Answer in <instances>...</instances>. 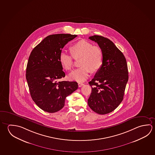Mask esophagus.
Here are the masks:
<instances>
[{
  "label": "esophagus",
  "mask_w": 155,
  "mask_h": 155,
  "mask_svg": "<svg viewBox=\"0 0 155 155\" xmlns=\"http://www.w3.org/2000/svg\"><path fill=\"white\" fill-rule=\"evenodd\" d=\"M78 84L79 87H81V86H83V85H84L83 83H80V82H79L78 83Z\"/></svg>",
  "instance_id": "1"
}]
</instances>
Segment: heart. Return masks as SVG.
Here are the masks:
<instances>
[{
	"mask_svg": "<svg viewBox=\"0 0 155 155\" xmlns=\"http://www.w3.org/2000/svg\"><path fill=\"white\" fill-rule=\"evenodd\" d=\"M72 54L62 50L59 54V61L66 70H71L74 66V56H82L81 67L72 71L69 75L70 78L78 81H84L88 78L92 71H97L102 65L103 52L98 46H93L91 42L81 40L71 47Z\"/></svg>",
	"mask_w": 155,
	"mask_h": 155,
	"instance_id": "b5f03b06",
	"label": "heart"
}]
</instances>
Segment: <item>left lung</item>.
Masks as SVG:
<instances>
[{
    "label": "left lung",
    "mask_w": 155,
    "mask_h": 155,
    "mask_svg": "<svg viewBox=\"0 0 155 155\" xmlns=\"http://www.w3.org/2000/svg\"><path fill=\"white\" fill-rule=\"evenodd\" d=\"M89 38L102 48L103 60L94 78L89 82L92 91L87 103L96 113L108 114L123 100L128 80L127 62L122 52L108 38L98 35Z\"/></svg>",
    "instance_id": "obj_1"
}]
</instances>
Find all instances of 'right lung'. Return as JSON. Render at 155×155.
Instances as JSON below:
<instances>
[{
    "instance_id": "add662e5",
    "label": "right lung",
    "mask_w": 155,
    "mask_h": 155,
    "mask_svg": "<svg viewBox=\"0 0 155 155\" xmlns=\"http://www.w3.org/2000/svg\"><path fill=\"white\" fill-rule=\"evenodd\" d=\"M77 36L67 34L48 36L30 53L26 79L33 100L44 111L60 110L66 97L78 89L76 81H59L65 76L59 61L60 52Z\"/></svg>"
}]
</instances>
